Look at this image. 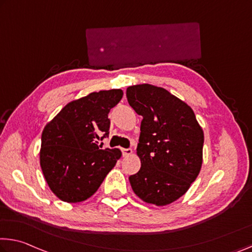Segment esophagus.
<instances>
[{
  "mask_svg": "<svg viewBox=\"0 0 252 252\" xmlns=\"http://www.w3.org/2000/svg\"><path fill=\"white\" fill-rule=\"evenodd\" d=\"M122 153H123V156H125V157H127V156H131L132 155V149H131V148H126V149H122Z\"/></svg>",
  "mask_w": 252,
  "mask_h": 252,
  "instance_id": "obj_1",
  "label": "esophagus"
}]
</instances>
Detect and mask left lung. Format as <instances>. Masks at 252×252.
Instances as JSON below:
<instances>
[{
	"mask_svg": "<svg viewBox=\"0 0 252 252\" xmlns=\"http://www.w3.org/2000/svg\"><path fill=\"white\" fill-rule=\"evenodd\" d=\"M126 98L143 118L137 147L141 168L129 177L131 187L143 202L168 205L198 176L204 132L191 107L162 87L129 86Z\"/></svg>",
	"mask_w": 252,
	"mask_h": 252,
	"instance_id": "obj_1",
	"label": "left lung"
}]
</instances>
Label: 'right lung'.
I'll return each instance as SVG.
<instances>
[{
  "label": "right lung",
  "mask_w": 252,
  "mask_h": 252,
  "mask_svg": "<svg viewBox=\"0 0 252 252\" xmlns=\"http://www.w3.org/2000/svg\"><path fill=\"white\" fill-rule=\"evenodd\" d=\"M122 90L93 92L71 101L42 131L40 166L59 199L78 203L98 189L122 153L101 149L109 137V112L121 101Z\"/></svg>",
  "instance_id": "right-lung-1"
}]
</instances>
